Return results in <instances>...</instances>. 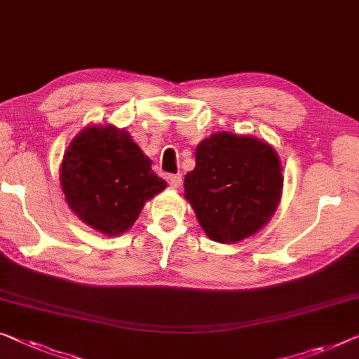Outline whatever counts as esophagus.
Segmentation results:
<instances>
[{"label":"esophagus","mask_w":359,"mask_h":359,"mask_svg":"<svg viewBox=\"0 0 359 359\" xmlns=\"http://www.w3.org/2000/svg\"><path fill=\"white\" fill-rule=\"evenodd\" d=\"M168 182L170 187H174V189H179L182 185V175L180 174H170L168 175Z\"/></svg>","instance_id":"esophagus-1"}]
</instances>
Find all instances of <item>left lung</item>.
<instances>
[{"instance_id": "1", "label": "left lung", "mask_w": 359, "mask_h": 359, "mask_svg": "<svg viewBox=\"0 0 359 359\" xmlns=\"http://www.w3.org/2000/svg\"><path fill=\"white\" fill-rule=\"evenodd\" d=\"M195 169L185 175V198L214 242L237 243L276 212L283 177L269 143L231 132L212 133L196 147Z\"/></svg>"}]
</instances>
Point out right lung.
<instances>
[{"instance_id":"obj_1","label":"right lung","mask_w":359,"mask_h":359,"mask_svg":"<svg viewBox=\"0 0 359 359\" xmlns=\"http://www.w3.org/2000/svg\"><path fill=\"white\" fill-rule=\"evenodd\" d=\"M60 172L69 208L109 237L130 229L145 203L168 187L130 133L114 126L85 127L64 153Z\"/></svg>"}]
</instances>
